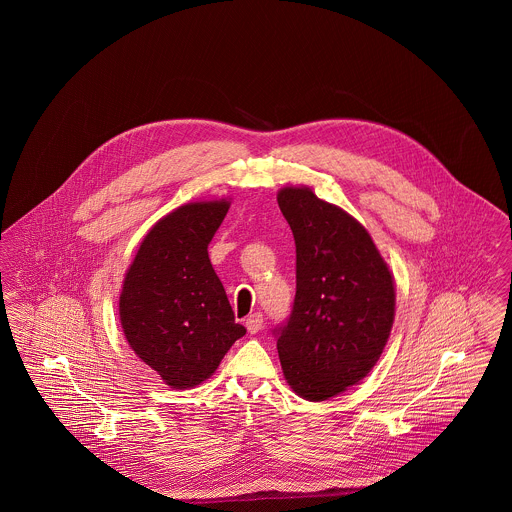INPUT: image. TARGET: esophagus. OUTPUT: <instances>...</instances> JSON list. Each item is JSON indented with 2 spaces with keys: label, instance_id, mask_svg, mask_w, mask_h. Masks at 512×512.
<instances>
[{
  "label": "esophagus",
  "instance_id": "34e87169",
  "mask_svg": "<svg viewBox=\"0 0 512 512\" xmlns=\"http://www.w3.org/2000/svg\"><path fill=\"white\" fill-rule=\"evenodd\" d=\"M262 327H264V317H262V313H252V315L246 317V329H248L250 335L260 333Z\"/></svg>",
  "mask_w": 512,
  "mask_h": 512
}]
</instances>
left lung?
<instances>
[{"label": "left lung", "mask_w": 512, "mask_h": 512, "mask_svg": "<svg viewBox=\"0 0 512 512\" xmlns=\"http://www.w3.org/2000/svg\"><path fill=\"white\" fill-rule=\"evenodd\" d=\"M295 240V297L274 327L286 380L327 400L365 378L394 321V284L365 226L305 187L278 195Z\"/></svg>", "instance_id": "left-lung-1"}]
</instances>
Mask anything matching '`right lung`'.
Here are the masks:
<instances>
[{
    "label": "right lung",
    "mask_w": 512,
    "mask_h": 512,
    "mask_svg": "<svg viewBox=\"0 0 512 512\" xmlns=\"http://www.w3.org/2000/svg\"><path fill=\"white\" fill-rule=\"evenodd\" d=\"M226 213V201L191 203L159 220L124 280L126 339L173 388L209 378L246 333L209 260V244Z\"/></svg>",
    "instance_id": "1"
}]
</instances>
